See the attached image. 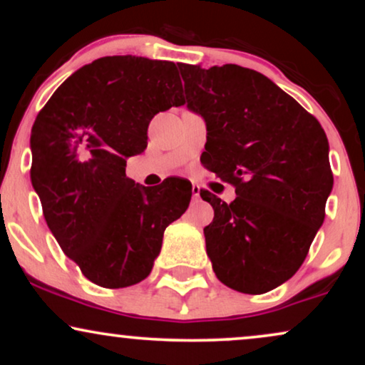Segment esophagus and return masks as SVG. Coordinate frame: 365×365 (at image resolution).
I'll return each mask as SVG.
<instances>
[{
  "label": "esophagus",
  "instance_id": "1",
  "mask_svg": "<svg viewBox=\"0 0 365 365\" xmlns=\"http://www.w3.org/2000/svg\"><path fill=\"white\" fill-rule=\"evenodd\" d=\"M199 192H201L199 186H192V199H194V201H197V199L201 197V196H199Z\"/></svg>",
  "mask_w": 365,
  "mask_h": 365
}]
</instances>
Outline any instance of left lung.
<instances>
[{"label":"left lung","instance_id":"8db88e82","mask_svg":"<svg viewBox=\"0 0 365 365\" xmlns=\"http://www.w3.org/2000/svg\"><path fill=\"white\" fill-rule=\"evenodd\" d=\"M191 111L207 126L204 166L236 187L214 209L206 251L222 284L264 294L302 266L326 217L332 191L324 129L264 74L237 64L202 69L179 64Z\"/></svg>","mask_w":365,"mask_h":365}]
</instances>
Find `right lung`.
Returning a JSON list of instances; mask_svg holds the SVG:
<instances>
[{
    "label": "right lung",
    "mask_w": 365,
    "mask_h": 365,
    "mask_svg": "<svg viewBox=\"0 0 365 365\" xmlns=\"http://www.w3.org/2000/svg\"><path fill=\"white\" fill-rule=\"evenodd\" d=\"M176 64L106 56L79 68L39 111L31 129V182L63 252L101 287L141 282L163 234L184 214L192 186L156 189L126 176V159L148 146L159 111L184 104Z\"/></svg>",
    "instance_id": "obj_1"
}]
</instances>
